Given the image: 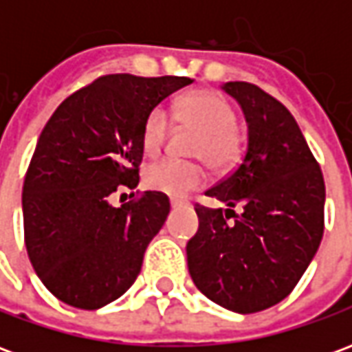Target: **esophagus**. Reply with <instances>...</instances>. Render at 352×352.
<instances>
[{
    "instance_id": "34e87169",
    "label": "esophagus",
    "mask_w": 352,
    "mask_h": 352,
    "mask_svg": "<svg viewBox=\"0 0 352 352\" xmlns=\"http://www.w3.org/2000/svg\"><path fill=\"white\" fill-rule=\"evenodd\" d=\"M186 201H183V199H177V198H171L169 199V206H171V209H177V207L184 206Z\"/></svg>"
}]
</instances>
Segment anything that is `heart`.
I'll list each match as a JSON object with an SVG mask.
<instances>
[{
  "instance_id": "obj_1",
  "label": "heart",
  "mask_w": 352,
  "mask_h": 352,
  "mask_svg": "<svg viewBox=\"0 0 352 352\" xmlns=\"http://www.w3.org/2000/svg\"><path fill=\"white\" fill-rule=\"evenodd\" d=\"M175 120L184 128L199 131L194 143V156L214 169H224L236 162L239 141L236 135L237 116L234 107L221 94L199 90L184 96L175 105ZM169 133V118L166 111L154 107L146 115L141 130L143 151L154 156L162 151ZM206 183V171L198 164L179 160H160L148 166L145 184L151 190L162 192L171 198H183Z\"/></svg>"
}]
</instances>
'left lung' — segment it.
Here are the masks:
<instances>
[{"mask_svg":"<svg viewBox=\"0 0 352 352\" xmlns=\"http://www.w3.org/2000/svg\"><path fill=\"white\" fill-rule=\"evenodd\" d=\"M222 90L241 105L249 143L241 164L206 192L228 209L196 207L199 228L186 243V258L201 294L247 315L285 300L317 254L326 190L300 126L280 101L251 82H226Z\"/></svg>","mask_w":352,"mask_h":352,"instance_id":"1","label":"left lung"}]
</instances>
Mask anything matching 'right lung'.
I'll return each mask as SVG.
<instances>
[{
    "label": "right lung",
    "mask_w": 352,
    "mask_h": 352,
    "mask_svg": "<svg viewBox=\"0 0 352 352\" xmlns=\"http://www.w3.org/2000/svg\"><path fill=\"white\" fill-rule=\"evenodd\" d=\"M188 77L116 73L65 98L43 128L24 188V241L43 285L60 302L100 309L138 279L143 254L169 213L162 192L115 207L139 184L141 130Z\"/></svg>",
    "instance_id": "right-lung-1"
}]
</instances>
